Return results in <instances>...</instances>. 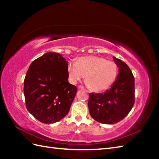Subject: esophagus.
<instances>
[{"mask_svg": "<svg viewBox=\"0 0 159 159\" xmlns=\"http://www.w3.org/2000/svg\"><path fill=\"white\" fill-rule=\"evenodd\" d=\"M78 88L80 89H83L84 87L83 85H79V86H78Z\"/></svg>", "mask_w": 159, "mask_h": 159, "instance_id": "esophagus-1", "label": "esophagus"}]
</instances>
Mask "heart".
<instances>
[{"label":"heart","mask_w":159,"mask_h":159,"mask_svg":"<svg viewBox=\"0 0 159 159\" xmlns=\"http://www.w3.org/2000/svg\"><path fill=\"white\" fill-rule=\"evenodd\" d=\"M69 79L72 83L82 80L86 81L94 92L105 90L112 85L117 75V66L112 61L96 56L82 57L76 62L67 65Z\"/></svg>","instance_id":"1"}]
</instances>
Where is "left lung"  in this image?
<instances>
[{
  "instance_id": "8db88e82",
  "label": "left lung",
  "mask_w": 159,
  "mask_h": 159,
  "mask_svg": "<svg viewBox=\"0 0 159 159\" xmlns=\"http://www.w3.org/2000/svg\"><path fill=\"white\" fill-rule=\"evenodd\" d=\"M119 67L117 80L104 93H90L91 116L102 124H115L129 113L134 103V78L126 63L113 57Z\"/></svg>"
}]
</instances>
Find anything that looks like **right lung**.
Returning <instances> with one entry per match:
<instances>
[{
	"label": "right lung",
	"instance_id": "right-lung-1",
	"mask_svg": "<svg viewBox=\"0 0 159 159\" xmlns=\"http://www.w3.org/2000/svg\"><path fill=\"white\" fill-rule=\"evenodd\" d=\"M68 63L57 52L33 61L24 81L26 109L44 124L61 120L68 113L77 88L68 82Z\"/></svg>",
	"mask_w": 159,
	"mask_h": 159
}]
</instances>
